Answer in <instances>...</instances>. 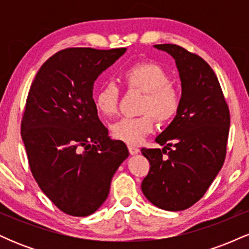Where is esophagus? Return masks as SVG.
I'll use <instances>...</instances> for the list:
<instances>
[{
  "label": "esophagus",
  "instance_id": "1",
  "mask_svg": "<svg viewBox=\"0 0 249 249\" xmlns=\"http://www.w3.org/2000/svg\"><path fill=\"white\" fill-rule=\"evenodd\" d=\"M128 152H130V154H137V153H139V148L138 147H136V146H132V145H128Z\"/></svg>",
  "mask_w": 249,
  "mask_h": 249
}]
</instances>
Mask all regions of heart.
<instances>
[{
    "label": "heart",
    "mask_w": 249,
    "mask_h": 249,
    "mask_svg": "<svg viewBox=\"0 0 249 249\" xmlns=\"http://www.w3.org/2000/svg\"><path fill=\"white\" fill-rule=\"evenodd\" d=\"M122 79L130 90L145 93L141 105L144 115L133 118H122L111 126L112 136L126 144L137 145L142 142L154 126V118L166 123L178 113L180 95L171 84L170 75L154 62H138L122 72ZM119 89L112 82L99 88L95 96V105L104 118H111L118 111Z\"/></svg>",
    "instance_id": "1"
}]
</instances>
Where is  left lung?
<instances>
[{"instance_id":"left-lung-1","label":"left lung","mask_w":249,"mask_h":249,"mask_svg":"<svg viewBox=\"0 0 249 249\" xmlns=\"http://www.w3.org/2000/svg\"><path fill=\"white\" fill-rule=\"evenodd\" d=\"M156 49L173 57L181 82L178 113L156 138L161 148H142L150 172L142 191L165 211H184L202 198L226 157L230 110L218 78L201 57L176 44Z\"/></svg>"}]
</instances>
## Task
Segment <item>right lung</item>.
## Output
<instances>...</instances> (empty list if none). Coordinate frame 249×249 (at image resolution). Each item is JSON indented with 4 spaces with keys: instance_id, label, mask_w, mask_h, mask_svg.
<instances>
[{
    "instance_id": "add662e5",
    "label": "right lung",
    "mask_w": 249,
    "mask_h": 249,
    "mask_svg": "<svg viewBox=\"0 0 249 249\" xmlns=\"http://www.w3.org/2000/svg\"><path fill=\"white\" fill-rule=\"evenodd\" d=\"M126 48H71L50 57L31 84L21 136L34 178L62 212L95 213L128 157L97 115L93 83Z\"/></svg>"
}]
</instances>
